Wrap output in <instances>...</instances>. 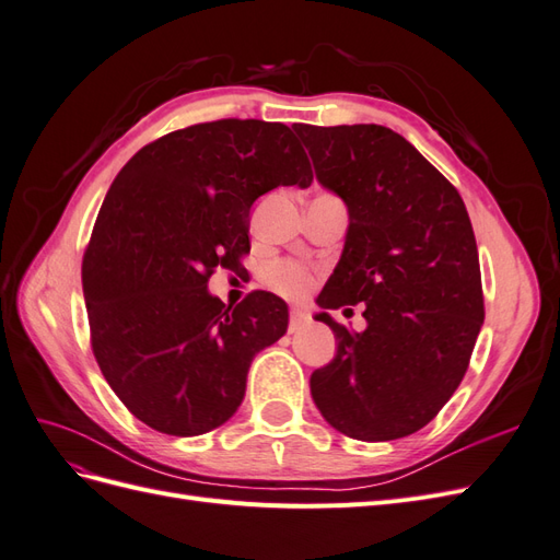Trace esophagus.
Returning <instances> with one entry per match:
<instances>
[{
    "label": "esophagus",
    "instance_id": "esophagus-1",
    "mask_svg": "<svg viewBox=\"0 0 560 560\" xmlns=\"http://www.w3.org/2000/svg\"><path fill=\"white\" fill-rule=\"evenodd\" d=\"M308 319H311V315H308L306 311L294 308V311L290 313V331H296L301 325H306Z\"/></svg>",
    "mask_w": 560,
    "mask_h": 560
}]
</instances>
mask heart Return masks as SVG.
<instances>
[{
  "instance_id": "b5f03b06",
  "label": "heart",
  "mask_w": 560,
  "mask_h": 560,
  "mask_svg": "<svg viewBox=\"0 0 560 560\" xmlns=\"http://www.w3.org/2000/svg\"><path fill=\"white\" fill-rule=\"evenodd\" d=\"M268 284L284 296H301L313 287V276L306 268L294 261H278L266 268Z\"/></svg>"
}]
</instances>
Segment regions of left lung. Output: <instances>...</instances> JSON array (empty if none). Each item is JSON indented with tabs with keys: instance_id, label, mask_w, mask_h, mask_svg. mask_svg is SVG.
Wrapping results in <instances>:
<instances>
[{
	"instance_id": "8db88e82",
	"label": "left lung",
	"mask_w": 560,
	"mask_h": 560,
	"mask_svg": "<svg viewBox=\"0 0 560 560\" xmlns=\"http://www.w3.org/2000/svg\"><path fill=\"white\" fill-rule=\"evenodd\" d=\"M315 177L348 208V233L319 308L364 303V331L317 313L336 358L313 371L329 425L362 442L425 428L460 385L483 325L479 252L455 186L376 124L294 126Z\"/></svg>"
}]
</instances>
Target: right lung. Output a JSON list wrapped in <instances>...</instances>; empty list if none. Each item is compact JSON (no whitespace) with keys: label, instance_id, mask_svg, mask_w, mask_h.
Returning <instances> with one entry per match:
<instances>
[{"label":"right lung","instance_id":"add662e5","mask_svg":"<svg viewBox=\"0 0 560 560\" xmlns=\"http://www.w3.org/2000/svg\"><path fill=\"white\" fill-rule=\"evenodd\" d=\"M311 182L292 128L257 118L167 132L116 175L83 254V299L100 371L144 425L196 436L238 411L254 354L290 313L270 292L226 308L208 280L249 252L254 200Z\"/></svg>","mask_w":560,"mask_h":560}]
</instances>
